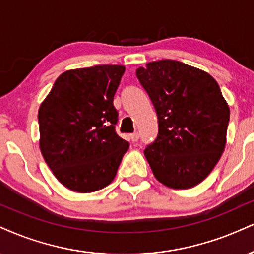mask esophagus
I'll return each mask as SVG.
<instances>
[{"label":"esophagus","instance_id":"esophagus-1","mask_svg":"<svg viewBox=\"0 0 254 254\" xmlns=\"http://www.w3.org/2000/svg\"><path fill=\"white\" fill-rule=\"evenodd\" d=\"M130 138H131V140H132V142H137V140H138V138H139V133L138 132L131 133Z\"/></svg>","mask_w":254,"mask_h":254}]
</instances>
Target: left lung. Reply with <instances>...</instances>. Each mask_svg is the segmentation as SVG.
I'll return each mask as SVG.
<instances>
[{
  "label": "left lung",
  "mask_w": 254,
  "mask_h": 254,
  "mask_svg": "<svg viewBox=\"0 0 254 254\" xmlns=\"http://www.w3.org/2000/svg\"><path fill=\"white\" fill-rule=\"evenodd\" d=\"M158 118V135L144 155L154 175L174 189L202 182L226 145L230 108L208 73L176 60L137 68Z\"/></svg>",
  "instance_id": "1"
}]
</instances>
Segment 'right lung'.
Wrapping results in <instances>:
<instances>
[{
    "mask_svg": "<svg viewBox=\"0 0 254 254\" xmlns=\"http://www.w3.org/2000/svg\"><path fill=\"white\" fill-rule=\"evenodd\" d=\"M125 67L64 72L39 109L40 150L61 185L92 193L112 182L129 142L116 133L114 97Z\"/></svg>",
    "mask_w": 254,
    "mask_h": 254,
    "instance_id": "add662e5",
    "label": "right lung"
}]
</instances>
